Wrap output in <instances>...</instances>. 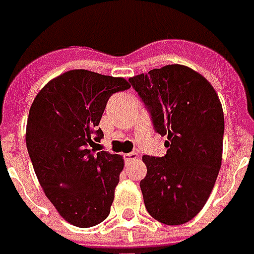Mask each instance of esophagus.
<instances>
[{"instance_id": "34e87169", "label": "esophagus", "mask_w": 254, "mask_h": 254, "mask_svg": "<svg viewBox=\"0 0 254 254\" xmlns=\"http://www.w3.org/2000/svg\"><path fill=\"white\" fill-rule=\"evenodd\" d=\"M135 159H138V154H136V152H128V154H126L125 155L126 163H129V162L135 161Z\"/></svg>"}]
</instances>
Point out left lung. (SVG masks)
Here are the masks:
<instances>
[{
    "label": "left lung",
    "mask_w": 254,
    "mask_h": 254,
    "mask_svg": "<svg viewBox=\"0 0 254 254\" xmlns=\"http://www.w3.org/2000/svg\"><path fill=\"white\" fill-rule=\"evenodd\" d=\"M151 115L158 134L167 136L165 156L142 158L144 206L152 218L182 225L205 206L222 161L224 111L202 75L181 64L128 79Z\"/></svg>",
    "instance_id": "8db88e82"
}]
</instances>
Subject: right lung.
Segmentation results:
<instances>
[{"label": "right lung", "mask_w": 254, "mask_h": 254, "mask_svg": "<svg viewBox=\"0 0 254 254\" xmlns=\"http://www.w3.org/2000/svg\"><path fill=\"white\" fill-rule=\"evenodd\" d=\"M131 85L85 69L52 79L37 93L26 123V148L34 173L59 214L79 228L106 220L125 167L118 154L96 151L98 128L112 93Z\"/></svg>", "instance_id": "1"}]
</instances>
